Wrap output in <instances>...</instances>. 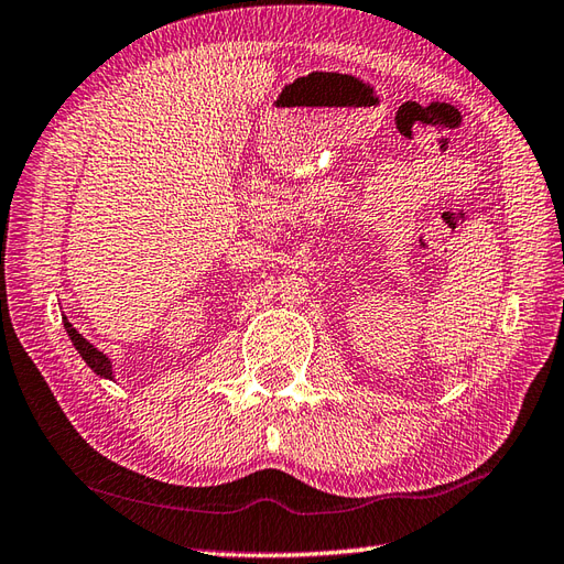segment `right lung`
<instances>
[{"label": "right lung", "instance_id": "obj_1", "mask_svg": "<svg viewBox=\"0 0 564 564\" xmlns=\"http://www.w3.org/2000/svg\"><path fill=\"white\" fill-rule=\"evenodd\" d=\"M62 321H64V327H66L68 337H72V341H74L76 351H78L80 356H84V361L93 368V373H98L100 378H109V380H112V378H115V376H112V361H109L100 349H95L84 335H78V329H76L72 323H68L66 318H62Z\"/></svg>", "mask_w": 564, "mask_h": 564}]
</instances>
